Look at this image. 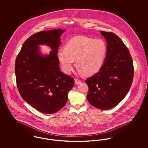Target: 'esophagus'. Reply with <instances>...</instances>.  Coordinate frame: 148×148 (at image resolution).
I'll list each match as a JSON object with an SVG mask.
<instances>
[{"label": "esophagus", "instance_id": "34e87169", "mask_svg": "<svg viewBox=\"0 0 148 148\" xmlns=\"http://www.w3.org/2000/svg\"><path fill=\"white\" fill-rule=\"evenodd\" d=\"M80 83H81V80H79V79H75V84H79Z\"/></svg>", "mask_w": 148, "mask_h": 148}]
</instances>
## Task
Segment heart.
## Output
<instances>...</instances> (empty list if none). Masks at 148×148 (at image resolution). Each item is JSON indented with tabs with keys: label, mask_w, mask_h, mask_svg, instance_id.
I'll use <instances>...</instances> for the list:
<instances>
[{
	"label": "heart",
	"mask_w": 148,
	"mask_h": 148,
	"mask_svg": "<svg viewBox=\"0 0 148 148\" xmlns=\"http://www.w3.org/2000/svg\"><path fill=\"white\" fill-rule=\"evenodd\" d=\"M107 50L106 43L101 39L77 36L69 40L64 49L59 50L57 56L65 73H71L75 61L79 71L90 76L98 73L102 68Z\"/></svg>",
	"instance_id": "obj_1"
}]
</instances>
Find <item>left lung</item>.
<instances>
[{
    "label": "left lung",
    "mask_w": 148,
    "mask_h": 148,
    "mask_svg": "<svg viewBox=\"0 0 148 148\" xmlns=\"http://www.w3.org/2000/svg\"><path fill=\"white\" fill-rule=\"evenodd\" d=\"M107 42V53L101 69L86 79V98L92 106L102 110L117 106L132 84L133 62L130 52L119 38L112 32L100 31Z\"/></svg>",
    "instance_id": "left-lung-1"
}]
</instances>
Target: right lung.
<instances>
[{
    "mask_svg": "<svg viewBox=\"0 0 148 148\" xmlns=\"http://www.w3.org/2000/svg\"><path fill=\"white\" fill-rule=\"evenodd\" d=\"M65 30L42 31L30 36L23 43L16 56L15 73L19 93L27 103L38 111L53 114L62 109L73 87V77L59 69L57 53L60 36ZM45 44L52 50L43 56L38 45Z\"/></svg>",
    "mask_w": 148,
    "mask_h": 148,
    "instance_id": "obj_1",
    "label": "right lung"
}]
</instances>
